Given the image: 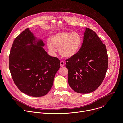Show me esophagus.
I'll return each mask as SVG.
<instances>
[{
	"label": "esophagus",
	"instance_id": "34e87169",
	"mask_svg": "<svg viewBox=\"0 0 123 123\" xmlns=\"http://www.w3.org/2000/svg\"><path fill=\"white\" fill-rule=\"evenodd\" d=\"M64 66H65V63L64 62V61H61V62H60V66H61V67H64Z\"/></svg>",
	"mask_w": 123,
	"mask_h": 123
}]
</instances>
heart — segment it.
<instances>
[{
    "instance_id": "heart-1",
    "label": "heart",
    "mask_w": 123,
    "mask_h": 123,
    "mask_svg": "<svg viewBox=\"0 0 123 123\" xmlns=\"http://www.w3.org/2000/svg\"><path fill=\"white\" fill-rule=\"evenodd\" d=\"M82 44V38L77 32L67 31L54 34L47 41V45L49 50L55 52V47L58 48L60 55L67 58L75 56L79 53Z\"/></svg>"
}]
</instances>
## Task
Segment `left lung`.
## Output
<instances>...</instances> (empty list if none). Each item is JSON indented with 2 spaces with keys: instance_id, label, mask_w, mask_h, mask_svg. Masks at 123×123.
I'll return each mask as SVG.
<instances>
[{
  "instance_id": "8db88e82",
  "label": "left lung",
  "mask_w": 123,
  "mask_h": 123,
  "mask_svg": "<svg viewBox=\"0 0 123 123\" xmlns=\"http://www.w3.org/2000/svg\"><path fill=\"white\" fill-rule=\"evenodd\" d=\"M66 61L71 88L79 93H91L101 85L107 70L106 46L95 32L86 28L79 53Z\"/></svg>"
}]
</instances>
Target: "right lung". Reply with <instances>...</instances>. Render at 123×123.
Listing matches in <instances>:
<instances>
[{
    "label": "right lung",
    "instance_id": "1",
    "mask_svg": "<svg viewBox=\"0 0 123 123\" xmlns=\"http://www.w3.org/2000/svg\"><path fill=\"white\" fill-rule=\"evenodd\" d=\"M44 43L25 29L13 42L9 56L13 80L23 93L32 97L45 95L51 90L60 68V60L50 56Z\"/></svg>",
    "mask_w": 123,
    "mask_h": 123
}]
</instances>
